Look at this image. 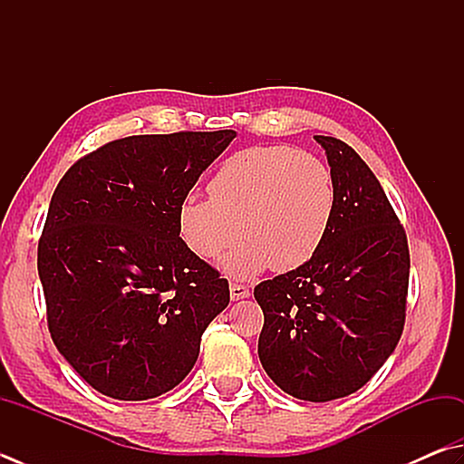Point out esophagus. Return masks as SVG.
Segmentation results:
<instances>
[{"mask_svg": "<svg viewBox=\"0 0 464 464\" xmlns=\"http://www.w3.org/2000/svg\"><path fill=\"white\" fill-rule=\"evenodd\" d=\"M230 296H232V301L246 299V296H250V288H248L246 285L232 283V285H230Z\"/></svg>", "mask_w": 464, "mask_h": 464, "instance_id": "esophagus-1", "label": "esophagus"}]
</instances>
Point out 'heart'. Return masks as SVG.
<instances>
[{
    "label": "heart",
    "mask_w": 464,
    "mask_h": 464,
    "mask_svg": "<svg viewBox=\"0 0 464 464\" xmlns=\"http://www.w3.org/2000/svg\"><path fill=\"white\" fill-rule=\"evenodd\" d=\"M208 198L178 206V234L198 258L222 260L226 273L250 278L273 266L291 273L317 255L337 208L334 173L319 157L286 145L248 147L224 160L208 181Z\"/></svg>",
    "instance_id": "b5f03b06"
}]
</instances>
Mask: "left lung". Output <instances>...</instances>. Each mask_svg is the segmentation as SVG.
Instances as JSON below:
<instances>
[{"label":"left lung","instance_id":"1","mask_svg":"<svg viewBox=\"0 0 464 464\" xmlns=\"http://www.w3.org/2000/svg\"><path fill=\"white\" fill-rule=\"evenodd\" d=\"M335 179L337 208L307 265L255 288L265 313L258 357L288 396L353 394L394 352L406 319V232L378 178L347 143L314 135Z\"/></svg>","mask_w":464,"mask_h":464}]
</instances>
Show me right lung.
Segmentation results:
<instances>
[{"instance_id":"right-lung-1","label":"right lung","mask_w":464,"mask_h":464,"mask_svg":"<svg viewBox=\"0 0 464 464\" xmlns=\"http://www.w3.org/2000/svg\"><path fill=\"white\" fill-rule=\"evenodd\" d=\"M236 130L117 139L70 168L52 196L38 275L52 341L115 400H150L194 368L230 303L220 273L178 234V206Z\"/></svg>"}]
</instances>
